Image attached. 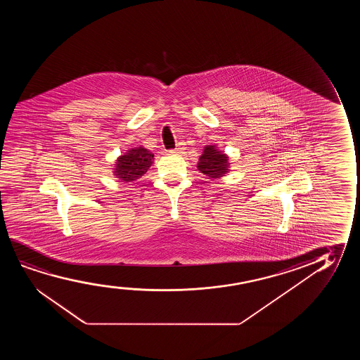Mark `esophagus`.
<instances>
[{
    "label": "esophagus",
    "mask_w": 360,
    "mask_h": 360,
    "mask_svg": "<svg viewBox=\"0 0 360 360\" xmlns=\"http://www.w3.org/2000/svg\"><path fill=\"white\" fill-rule=\"evenodd\" d=\"M186 150V143H177V146H176V148H173V150H171L172 153H182V151H184Z\"/></svg>",
    "instance_id": "obj_1"
}]
</instances>
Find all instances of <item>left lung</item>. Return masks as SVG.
Returning a JSON list of instances; mask_svg holds the SVG:
<instances>
[{
  "mask_svg": "<svg viewBox=\"0 0 360 360\" xmlns=\"http://www.w3.org/2000/svg\"><path fill=\"white\" fill-rule=\"evenodd\" d=\"M227 166L226 155L217 151V148L212 145L204 148V153L198 162V169L204 173L207 179L222 177L227 172Z\"/></svg>",
  "mask_w": 360,
  "mask_h": 360,
  "instance_id": "obj_1",
  "label": "left lung"
}]
</instances>
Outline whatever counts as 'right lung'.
Listing matches in <instances>:
<instances>
[{"mask_svg":"<svg viewBox=\"0 0 360 360\" xmlns=\"http://www.w3.org/2000/svg\"><path fill=\"white\" fill-rule=\"evenodd\" d=\"M153 155L146 148H135L120 156L117 161L115 176L123 182H134L148 172L153 163Z\"/></svg>","mask_w":360,"mask_h":360,"instance_id":"obj_1","label":"right lung"}]
</instances>
